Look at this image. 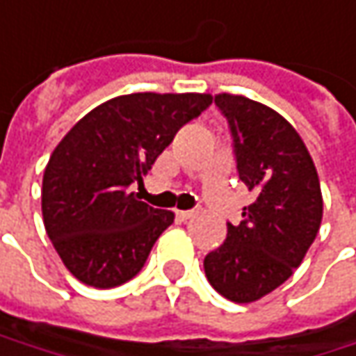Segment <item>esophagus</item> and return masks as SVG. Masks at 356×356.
I'll return each instance as SVG.
<instances>
[{
  "mask_svg": "<svg viewBox=\"0 0 356 356\" xmlns=\"http://www.w3.org/2000/svg\"><path fill=\"white\" fill-rule=\"evenodd\" d=\"M177 218L181 221H189L191 218H195V211H177Z\"/></svg>",
  "mask_w": 356,
  "mask_h": 356,
  "instance_id": "esophagus-1",
  "label": "esophagus"
}]
</instances>
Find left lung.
Segmentation results:
<instances>
[{
	"label": "left lung",
	"instance_id": "8db88e82",
	"mask_svg": "<svg viewBox=\"0 0 356 356\" xmlns=\"http://www.w3.org/2000/svg\"><path fill=\"white\" fill-rule=\"evenodd\" d=\"M227 118L240 179L256 195L243 220L203 260L209 284L238 304L276 290L302 264L323 221V193L296 129L270 106L240 95H216Z\"/></svg>",
	"mask_w": 356,
	"mask_h": 356
}]
</instances>
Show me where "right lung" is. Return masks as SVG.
Returning a JSON list of instances; mask_svg holds the SVG:
<instances>
[{
  "instance_id": "obj_1",
  "label": "right lung",
  "mask_w": 356,
  "mask_h": 356,
  "mask_svg": "<svg viewBox=\"0 0 356 356\" xmlns=\"http://www.w3.org/2000/svg\"><path fill=\"white\" fill-rule=\"evenodd\" d=\"M209 104L211 95L199 92L116 96L58 143L44 171L42 216L74 278L115 288L140 272L175 216L138 201L131 187Z\"/></svg>"
}]
</instances>
